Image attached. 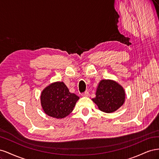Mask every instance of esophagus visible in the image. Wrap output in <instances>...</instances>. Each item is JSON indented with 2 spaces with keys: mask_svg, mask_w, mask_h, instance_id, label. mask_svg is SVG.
<instances>
[{
  "mask_svg": "<svg viewBox=\"0 0 159 159\" xmlns=\"http://www.w3.org/2000/svg\"><path fill=\"white\" fill-rule=\"evenodd\" d=\"M89 95V93L88 91H85V92H84V93L81 94V96H83V97H88V96Z\"/></svg>",
  "mask_w": 159,
  "mask_h": 159,
  "instance_id": "34e87169",
  "label": "esophagus"
}]
</instances>
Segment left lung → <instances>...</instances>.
Here are the masks:
<instances>
[{
    "label": "left lung",
    "instance_id": "8db88e82",
    "mask_svg": "<svg viewBox=\"0 0 159 159\" xmlns=\"http://www.w3.org/2000/svg\"><path fill=\"white\" fill-rule=\"evenodd\" d=\"M93 102L100 111L113 113L121 107L125 101V91L122 86L111 80H102L96 89Z\"/></svg>",
    "mask_w": 159,
    "mask_h": 159
}]
</instances>
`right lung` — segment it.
<instances>
[{
  "instance_id": "obj_1",
  "label": "right lung",
  "mask_w": 159,
  "mask_h": 159,
  "mask_svg": "<svg viewBox=\"0 0 159 159\" xmlns=\"http://www.w3.org/2000/svg\"><path fill=\"white\" fill-rule=\"evenodd\" d=\"M80 98L70 93L63 81H56L42 90L40 102L43 111L50 117L62 119L68 116Z\"/></svg>"
}]
</instances>
